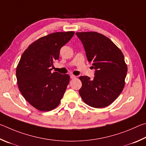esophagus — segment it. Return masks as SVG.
Here are the masks:
<instances>
[{
  "mask_svg": "<svg viewBox=\"0 0 146 146\" xmlns=\"http://www.w3.org/2000/svg\"><path fill=\"white\" fill-rule=\"evenodd\" d=\"M70 79H72H72H75L76 78V76H74V75H73V74H71L70 76Z\"/></svg>",
  "mask_w": 146,
  "mask_h": 146,
  "instance_id": "obj_1",
  "label": "esophagus"
}]
</instances>
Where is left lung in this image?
Listing matches in <instances>:
<instances>
[{"label": "left lung", "instance_id": "1", "mask_svg": "<svg viewBox=\"0 0 146 146\" xmlns=\"http://www.w3.org/2000/svg\"><path fill=\"white\" fill-rule=\"evenodd\" d=\"M89 62L95 69L93 80L80 76L79 90L88 106L104 108L115 100L123 90L127 68L121 50L103 35L96 32L76 33Z\"/></svg>", "mask_w": 146, "mask_h": 146}]
</instances>
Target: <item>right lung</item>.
I'll use <instances>...</instances> for the list:
<instances>
[{"instance_id": "add662e5", "label": "right lung", "mask_w": 146, "mask_h": 146, "mask_svg": "<svg viewBox=\"0 0 146 146\" xmlns=\"http://www.w3.org/2000/svg\"><path fill=\"white\" fill-rule=\"evenodd\" d=\"M74 32L54 33L40 38L23 53L16 76L20 92L25 100L40 111H50L60 103L70 77L52 72L53 62Z\"/></svg>"}]
</instances>
